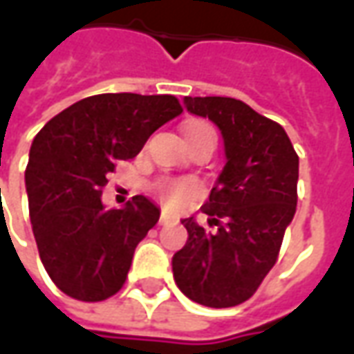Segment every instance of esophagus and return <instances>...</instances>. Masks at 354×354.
Here are the masks:
<instances>
[{"label":"esophagus","mask_w":354,"mask_h":354,"mask_svg":"<svg viewBox=\"0 0 354 354\" xmlns=\"http://www.w3.org/2000/svg\"><path fill=\"white\" fill-rule=\"evenodd\" d=\"M159 223H161V225H169V223H176V218H172V216L167 214V212H162L161 218H159Z\"/></svg>","instance_id":"obj_1"}]
</instances>
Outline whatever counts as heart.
<instances>
[{"instance_id":"obj_1","label":"heart","mask_w":354,"mask_h":354,"mask_svg":"<svg viewBox=\"0 0 354 354\" xmlns=\"http://www.w3.org/2000/svg\"><path fill=\"white\" fill-rule=\"evenodd\" d=\"M185 138H203V136H214L212 127L207 123H189L184 129ZM159 195L162 201H167L170 207H184L185 201L189 199V195L193 193V185L185 184V182H162L159 184Z\"/></svg>"}]
</instances>
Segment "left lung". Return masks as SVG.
Segmentation results:
<instances>
[{
  "mask_svg": "<svg viewBox=\"0 0 354 354\" xmlns=\"http://www.w3.org/2000/svg\"><path fill=\"white\" fill-rule=\"evenodd\" d=\"M184 106L220 129L225 165L203 205L216 230L193 216L182 220L187 241L172 256L174 282L195 304L233 307L252 296L277 261L296 214L299 159L281 124L245 102L185 96Z\"/></svg>",
  "mask_w": 354,
  "mask_h": 354,
  "instance_id": "1",
  "label": "left lung"
}]
</instances>
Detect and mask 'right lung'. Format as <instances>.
Segmentation results:
<instances>
[{
	"label": "right lung",
	"instance_id": "add662e5",
	"mask_svg": "<svg viewBox=\"0 0 354 354\" xmlns=\"http://www.w3.org/2000/svg\"><path fill=\"white\" fill-rule=\"evenodd\" d=\"M180 113L170 94H96L37 132L26 167L30 220L43 267L70 297L102 301L124 284L134 248L159 222L161 208L144 195L106 208L102 187L117 161L136 157Z\"/></svg>",
	"mask_w": 354,
	"mask_h": 354
}]
</instances>
